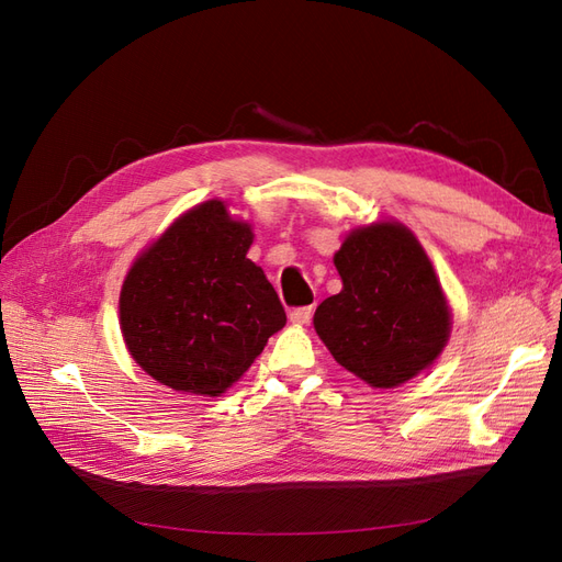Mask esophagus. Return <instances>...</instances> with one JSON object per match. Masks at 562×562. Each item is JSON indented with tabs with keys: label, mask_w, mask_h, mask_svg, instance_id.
<instances>
[{
	"label": "esophagus",
	"mask_w": 562,
	"mask_h": 562,
	"mask_svg": "<svg viewBox=\"0 0 562 562\" xmlns=\"http://www.w3.org/2000/svg\"><path fill=\"white\" fill-rule=\"evenodd\" d=\"M312 314H314L312 307H297V310H291L288 318H291V323H295V326H304V323H310Z\"/></svg>",
	"instance_id": "1"
}]
</instances>
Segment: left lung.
Returning <instances> with one entry per match:
<instances>
[{
	"label": "left lung",
	"mask_w": 562,
	"mask_h": 562,
	"mask_svg": "<svg viewBox=\"0 0 562 562\" xmlns=\"http://www.w3.org/2000/svg\"><path fill=\"white\" fill-rule=\"evenodd\" d=\"M333 260L342 291L314 314L333 359L375 389L427 370L448 345L450 307L417 236L401 223L359 227Z\"/></svg>",
	"instance_id": "left-lung-1"
}]
</instances>
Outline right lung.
Wrapping results in <instances>:
<instances>
[{
    "mask_svg": "<svg viewBox=\"0 0 562 562\" xmlns=\"http://www.w3.org/2000/svg\"><path fill=\"white\" fill-rule=\"evenodd\" d=\"M250 244V225L211 199L138 255L119 295V323L147 375L187 394L220 396L285 326L274 285L246 258Z\"/></svg>",
    "mask_w": 562,
    "mask_h": 562,
    "instance_id": "add662e5",
    "label": "right lung"
}]
</instances>
